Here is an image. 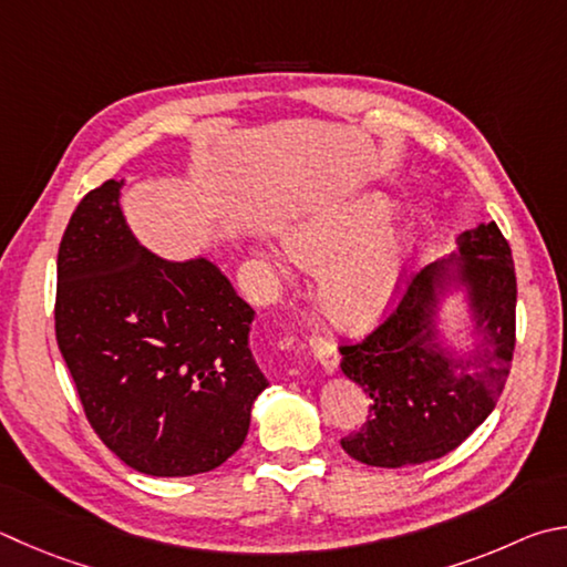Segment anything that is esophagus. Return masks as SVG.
I'll return each instance as SVG.
<instances>
[{"mask_svg":"<svg viewBox=\"0 0 567 567\" xmlns=\"http://www.w3.org/2000/svg\"><path fill=\"white\" fill-rule=\"evenodd\" d=\"M310 349H312V357L317 359V364L322 367V372L327 377L337 372L339 352L332 342H327V339H322V337H315V339H310Z\"/></svg>","mask_w":567,"mask_h":567,"instance_id":"esophagus-1","label":"esophagus"}]
</instances>
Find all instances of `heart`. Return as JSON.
Here are the masks:
<instances>
[{
    "mask_svg": "<svg viewBox=\"0 0 567 567\" xmlns=\"http://www.w3.org/2000/svg\"><path fill=\"white\" fill-rule=\"evenodd\" d=\"M391 213L384 195H362L322 213L307 215L282 233L287 255L317 275V305L342 332H367L394 307L409 262L406 238L379 228ZM257 262L282 275L275 250L257 248Z\"/></svg>",
    "mask_w": 567,
    "mask_h": 567,
    "instance_id": "1",
    "label": "heart"
}]
</instances>
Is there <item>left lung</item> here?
I'll return each instance as SVG.
<instances>
[{
	"label": "left lung",
	"mask_w": 567,
	"mask_h": 567,
	"mask_svg": "<svg viewBox=\"0 0 567 567\" xmlns=\"http://www.w3.org/2000/svg\"><path fill=\"white\" fill-rule=\"evenodd\" d=\"M516 272L496 223L461 233L456 250L411 277L404 297L364 342L342 347V372L372 404L342 439L379 468L416 466L461 446L496 406L516 349ZM464 295L474 344L463 353L440 329L449 296Z\"/></svg>",
	"instance_id": "left-lung-1"
}]
</instances>
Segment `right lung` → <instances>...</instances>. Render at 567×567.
<instances>
[{
  "label": "right lung",
  "instance_id": "obj_1",
  "mask_svg": "<svg viewBox=\"0 0 567 567\" xmlns=\"http://www.w3.org/2000/svg\"><path fill=\"white\" fill-rule=\"evenodd\" d=\"M123 185H99L66 225L56 342L113 454L148 476H195L243 446L267 386L248 344L255 310L208 257L143 248L121 208Z\"/></svg>",
  "mask_w": 567,
  "mask_h": 567
}]
</instances>
